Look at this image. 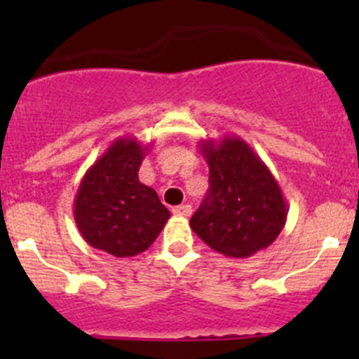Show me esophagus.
<instances>
[{"instance_id": "esophagus-1", "label": "esophagus", "mask_w": 359, "mask_h": 359, "mask_svg": "<svg viewBox=\"0 0 359 359\" xmlns=\"http://www.w3.org/2000/svg\"><path fill=\"white\" fill-rule=\"evenodd\" d=\"M172 212H173V215H177V217H189L191 213H193V206H191V205L173 206Z\"/></svg>"}]
</instances>
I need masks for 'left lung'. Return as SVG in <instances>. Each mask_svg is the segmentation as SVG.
I'll return each mask as SVG.
<instances>
[{
    "instance_id": "obj_1",
    "label": "left lung",
    "mask_w": 359,
    "mask_h": 359,
    "mask_svg": "<svg viewBox=\"0 0 359 359\" xmlns=\"http://www.w3.org/2000/svg\"><path fill=\"white\" fill-rule=\"evenodd\" d=\"M210 168L208 194L191 229L215 252L247 259L269 247L287 222V201L266 163L236 135L201 140Z\"/></svg>"
}]
</instances>
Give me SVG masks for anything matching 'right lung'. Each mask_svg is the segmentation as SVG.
Instances as JSON below:
<instances>
[{
	"label": "right lung",
	"mask_w": 359,
	"mask_h": 359,
	"mask_svg": "<svg viewBox=\"0 0 359 359\" xmlns=\"http://www.w3.org/2000/svg\"><path fill=\"white\" fill-rule=\"evenodd\" d=\"M147 151L133 137H121L86 170L74 198V220L90 247L114 257L139 255L165 227L168 208L139 180Z\"/></svg>",
	"instance_id": "obj_1"
}]
</instances>
